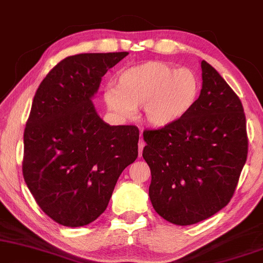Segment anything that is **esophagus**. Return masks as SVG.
<instances>
[{
  "instance_id": "esophagus-1",
  "label": "esophagus",
  "mask_w": 263,
  "mask_h": 263,
  "mask_svg": "<svg viewBox=\"0 0 263 263\" xmlns=\"http://www.w3.org/2000/svg\"><path fill=\"white\" fill-rule=\"evenodd\" d=\"M139 156H141V154H143V149H144V146H145V141L143 140V139H140V140H139Z\"/></svg>"
}]
</instances>
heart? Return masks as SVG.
<instances>
[{"instance_id": "1", "label": "heart", "mask_w": 263, "mask_h": 263, "mask_svg": "<svg viewBox=\"0 0 263 263\" xmlns=\"http://www.w3.org/2000/svg\"><path fill=\"white\" fill-rule=\"evenodd\" d=\"M199 80L190 69H176L162 61H147L119 71L116 86L104 89L108 109L119 118H130L143 107L150 125L165 128L183 118L196 104Z\"/></svg>"}]
</instances>
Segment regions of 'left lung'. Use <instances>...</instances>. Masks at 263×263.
<instances>
[{"label":"left lung","mask_w":263,"mask_h":263,"mask_svg":"<svg viewBox=\"0 0 263 263\" xmlns=\"http://www.w3.org/2000/svg\"><path fill=\"white\" fill-rule=\"evenodd\" d=\"M200 66L203 85L192 109L174 124L144 132L150 200L176 225L196 224L223 209L248 159L241 101L212 65L203 60Z\"/></svg>","instance_id":"obj_1"}]
</instances>
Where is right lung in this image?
<instances>
[{
    "mask_svg": "<svg viewBox=\"0 0 263 263\" xmlns=\"http://www.w3.org/2000/svg\"><path fill=\"white\" fill-rule=\"evenodd\" d=\"M128 54L65 58L33 98L22 171L39 208L64 227L100 217L123 170L138 157L137 126L106 124L91 101L102 77Z\"/></svg>",
    "mask_w": 263,
    "mask_h": 263,
    "instance_id": "obj_1",
    "label": "right lung"
}]
</instances>
